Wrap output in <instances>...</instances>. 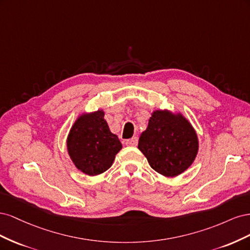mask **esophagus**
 <instances>
[{"mask_svg":"<svg viewBox=\"0 0 250 250\" xmlns=\"http://www.w3.org/2000/svg\"><path fill=\"white\" fill-rule=\"evenodd\" d=\"M125 144H126L127 146H130V147L137 146V145H138V138H132V139H130V140H127V141L125 142Z\"/></svg>","mask_w":250,"mask_h":250,"instance_id":"obj_1","label":"esophagus"}]
</instances>
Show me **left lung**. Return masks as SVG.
<instances>
[{"instance_id": "1", "label": "left lung", "mask_w": 250, "mask_h": 250, "mask_svg": "<svg viewBox=\"0 0 250 250\" xmlns=\"http://www.w3.org/2000/svg\"><path fill=\"white\" fill-rule=\"evenodd\" d=\"M138 147L151 168L164 176L174 177L194 162L198 152V139L185 117L155 110L147 129L141 134Z\"/></svg>"}]
</instances>
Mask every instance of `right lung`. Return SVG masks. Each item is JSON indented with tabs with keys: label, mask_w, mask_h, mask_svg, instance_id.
<instances>
[{
	"label": "right lung",
	"mask_w": 250,
	"mask_h": 250,
	"mask_svg": "<svg viewBox=\"0 0 250 250\" xmlns=\"http://www.w3.org/2000/svg\"><path fill=\"white\" fill-rule=\"evenodd\" d=\"M121 148L122 144L110 132L102 110L79 117L67 138L73 163L89 176L108 170Z\"/></svg>",
	"instance_id": "right-lung-1"
}]
</instances>
